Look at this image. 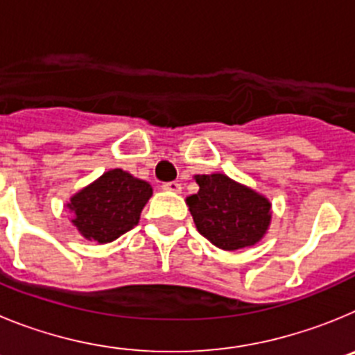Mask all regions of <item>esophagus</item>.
I'll list each match as a JSON object with an SVG mask.
<instances>
[{
    "label": "esophagus",
    "instance_id": "34e87169",
    "mask_svg": "<svg viewBox=\"0 0 355 355\" xmlns=\"http://www.w3.org/2000/svg\"><path fill=\"white\" fill-rule=\"evenodd\" d=\"M162 188H163V190H168V192L181 193V183H178V181H171V183H163Z\"/></svg>",
    "mask_w": 355,
    "mask_h": 355
}]
</instances>
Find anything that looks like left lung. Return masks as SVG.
I'll return each instance as SVG.
<instances>
[{"mask_svg":"<svg viewBox=\"0 0 355 355\" xmlns=\"http://www.w3.org/2000/svg\"><path fill=\"white\" fill-rule=\"evenodd\" d=\"M199 192L187 197L196 227L213 245L238 250L256 245L270 225L272 205L225 174L196 175Z\"/></svg>","mask_w":355,"mask_h":355,"instance_id":"left-lung-1","label":"left lung"}]
</instances>
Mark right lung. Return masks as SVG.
Wrapping results in <instances>:
<instances>
[{"mask_svg": "<svg viewBox=\"0 0 355 355\" xmlns=\"http://www.w3.org/2000/svg\"><path fill=\"white\" fill-rule=\"evenodd\" d=\"M153 196L147 181L122 168H112L71 197L72 224L90 241L108 243L139 224L140 213Z\"/></svg>", "mask_w": 355, "mask_h": 355, "instance_id": "obj_1", "label": "right lung"}]
</instances>
